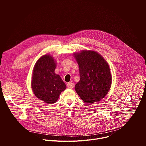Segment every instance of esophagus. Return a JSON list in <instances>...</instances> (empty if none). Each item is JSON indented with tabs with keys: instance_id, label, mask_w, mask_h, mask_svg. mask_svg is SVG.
Instances as JSON below:
<instances>
[{
	"instance_id": "esophagus-1",
	"label": "esophagus",
	"mask_w": 146,
	"mask_h": 146,
	"mask_svg": "<svg viewBox=\"0 0 146 146\" xmlns=\"http://www.w3.org/2000/svg\"><path fill=\"white\" fill-rule=\"evenodd\" d=\"M67 87L69 88H72L73 87V84L71 82H69L68 83H67Z\"/></svg>"
}]
</instances>
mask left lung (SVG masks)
Listing matches in <instances>:
<instances>
[{
  "mask_svg": "<svg viewBox=\"0 0 146 146\" xmlns=\"http://www.w3.org/2000/svg\"><path fill=\"white\" fill-rule=\"evenodd\" d=\"M74 55L80 72V81L74 87L76 92L86 103L99 101L108 94L111 84L108 64L94 51H82Z\"/></svg>",
  "mask_w": 146,
  "mask_h": 146,
  "instance_id": "1",
  "label": "left lung"
}]
</instances>
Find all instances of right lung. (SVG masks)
<instances>
[{"label":"right lung","instance_id":"obj_1","mask_svg":"<svg viewBox=\"0 0 146 146\" xmlns=\"http://www.w3.org/2000/svg\"><path fill=\"white\" fill-rule=\"evenodd\" d=\"M56 64L49 55L41 56L35 65L32 88L35 96L48 104L55 103L66 86L58 74L55 73Z\"/></svg>","mask_w":146,"mask_h":146}]
</instances>
